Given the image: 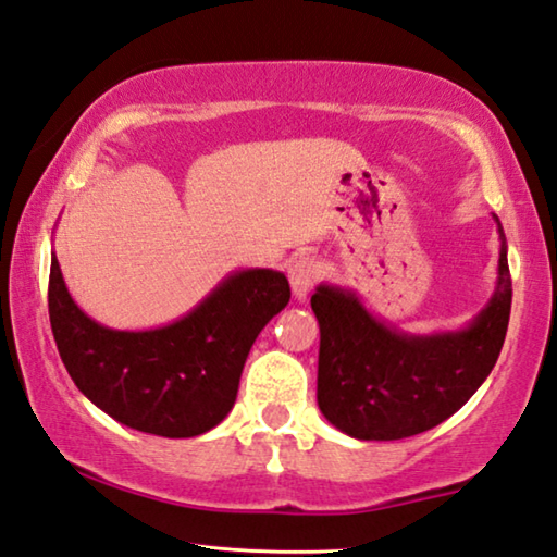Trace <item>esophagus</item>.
Returning <instances> with one entry per match:
<instances>
[{
	"label": "esophagus",
	"instance_id": "esophagus-1",
	"mask_svg": "<svg viewBox=\"0 0 557 557\" xmlns=\"http://www.w3.org/2000/svg\"><path fill=\"white\" fill-rule=\"evenodd\" d=\"M320 278V267L313 259H298L288 267V281H290V290L298 300H304L310 288L315 286V281Z\"/></svg>",
	"mask_w": 557,
	"mask_h": 557
}]
</instances>
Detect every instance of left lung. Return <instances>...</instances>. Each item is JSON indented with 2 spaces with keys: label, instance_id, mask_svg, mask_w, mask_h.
Returning a JSON list of instances; mask_svg holds the SVG:
<instances>
[{
  "label": "left lung",
  "instance_id": "1",
  "mask_svg": "<svg viewBox=\"0 0 557 557\" xmlns=\"http://www.w3.org/2000/svg\"><path fill=\"white\" fill-rule=\"evenodd\" d=\"M499 230L494 294L470 323L413 335L386 323L352 288L320 284L310 308L320 325L318 406L357 441H401L441 425L470 401L499 359L511 315L506 237Z\"/></svg>",
  "mask_w": 557,
  "mask_h": 557
}]
</instances>
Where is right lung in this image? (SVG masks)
<instances>
[{
  "mask_svg": "<svg viewBox=\"0 0 557 557\" xmlns=\"http://www.w3.org/2000/svg\"><path fill=\"white\" fill-rule=\"evenodd\" d=\"M281 271H230L198 306L169 325H100L67 294L55 251L48 315L67 374L116 423L161 437H195L232 411L253 339L288 306Z\"/></svg>",
  "mask_w": 557,
  "mask_h": 557,
  "instance_id": "right-lung-1",
  "label": "right lung"
}]
</instances>
